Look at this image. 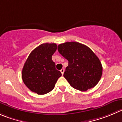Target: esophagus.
<instances>
[{"label": "esophagus", "instance_id": "obj_1", "mask_svg": "<svg viewBox=\"0 0 122 122\" xmlns=\"http://www.w3.org/2000/svg\"><path fill=\"white\" fill-rule=\"evenodd\" d=\"M64 71H65V69H64V68H62V69H61V70H60V72H61V73H62V75H63V73H64Z\"/></svg>", "mask_w": 122, "mask_h": 122}]
</instances>
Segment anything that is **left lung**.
<instances>
[{"label": "left lung", "mask_w": 122, "mask_h": 122, "mask_svg": "<svg viewBox=\"0 0 122 122\" xmlns=\"http://www.w3.org/2000/svg\"><path fill=\"white\" fill-rule=\"evenodd\" d=\"M57 50L68 60L63 76L73 88L86 91L98 84L102 74V66L90 48L77 42H67L59 44Z\"/></svg>", "instance_id": "left-lung-1"}]
</instances>
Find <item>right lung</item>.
I'll list each match as a JSON object with an SVG mask.
<instances>
[{
	"label": "right lung",
	"instance_id": "right-lung-1",
	"mask_svg": "<svg viewBox=\"0 0 122 122\" xmlns=\"http://www.w3.org/2000/svg\"><path fill=\"white\" fill-rule=\"evenodd\" d=\"M56 44H42L30 53L22 70L23 82L32 92L44 95L51 91L62 74L56 69L52 56Z\"/></svg>",
	"mask_w": 122,
	"mask_h": 122
}]
</instances>
